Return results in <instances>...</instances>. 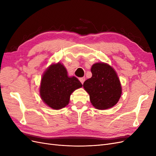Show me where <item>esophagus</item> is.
Instances as JSON below:
<instances>
[{"label":"esophagus","instance_id":"esophagus-1","mask_svg":"<svg viewBox=\"0 0 156 156\" xmlns=\"http://www.w3.org/2000/svg\"><path fill=\"white\" fill-rule=\"evenodd\" d=\"M79 81H81V83L82 84H83L84 82V81H85V77H81V78H79Z\"/></svg>","mask_w":156,"mask_h":156}]
</instances>
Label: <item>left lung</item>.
<instances>
[{
	"label": "left lung",
	"mask_w": 156,
	"mask_h": 156,
	"mask_svg": "<svg viewBox=\"0 0 156 156\" xmlns=\"http://www.w3.org/2000/svg\"><path fill=\"white\" fill-rule=\"evenodd\" d=\"M92 76L84 81L83 87L88 93L92 105L97 109H107L115 105L122 94L117 74L105 63H96L91 68Z\"/></svg>",
	"instance_id": "8db88e82"
}]
</instances>
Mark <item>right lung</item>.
<instances>
[{
  "label": "right lung",
  "mask_w": 156,
  "mask_h": 156,
  "mask_svg": "<svg viewBox=\"0 0 156 156\" xmlns=\"http://www.w3.org/2000/svg\"><path fill=\"white\" fill-rule=\"evenodd\" d=\"M83 84L75 77H69L62 64L51 65L42 77L40 96L45 104L55 110L66 106L72 93Z\"/></svg>",
  "instance_id": "obj_1"
}]
</instances>
